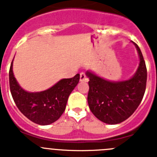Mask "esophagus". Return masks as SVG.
Instances as JSON below:
<instances>
[{"instance_id":"esophagus-1","label":"esophagus","mask_w":157,"mask_h":157,"mask_svg":"<svg viewBox=\"0 0 157 157\" xmlns=\"http://www.w3.org/2000/svg\"><path fill=\"white\" fill-rule=\"evenodd\" d=\"M80 82H88V78L86 77L84 72L80 73Z\"/></svg>"}]
</instances>
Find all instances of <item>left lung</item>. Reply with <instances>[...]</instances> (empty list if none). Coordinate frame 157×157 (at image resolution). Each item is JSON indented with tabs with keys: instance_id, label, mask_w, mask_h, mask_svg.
<instances>
[{
	"instance_id": "left-lung-1",
	"label": "left lung",
	"mask_w": 157,
	"mask_h": 157,
	"mask_svg": "<svg viewBox=\"0 0 157 157\" xmlns=\"http://www.w3.org/2000/svg\"><path fill=\"white\" fill-rule=\"evenodd\" d=\"M140 58L139 67L131 78L109 82L90 71L89 81V107L98 120L108 124H117L128 119L138 109L145 94L147 69L138 45L134 43Z\"/></svg>"
}]
</instances>
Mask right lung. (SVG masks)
Masks as SVG:
<instances>
[{
  "mask_svg": "<svg viewBox=\"0 0 157 157\" xmlns=\"http://www.w3.org/2000/svg\"><path fill=\"white\" fill-rule=\"evenodd\" d=\"M12 62L9 70V86L19 110L30 121L39 125H48L56 121L64 112L69 95L79 82V74L61 79L45 91L29 93L19 86L14 77Z\"/></svg>",
  "mask_w": 157,
  "mask_h": 157,
  "instance_id": "add662e5",
  "label": "right lung"
}]
</instances>
